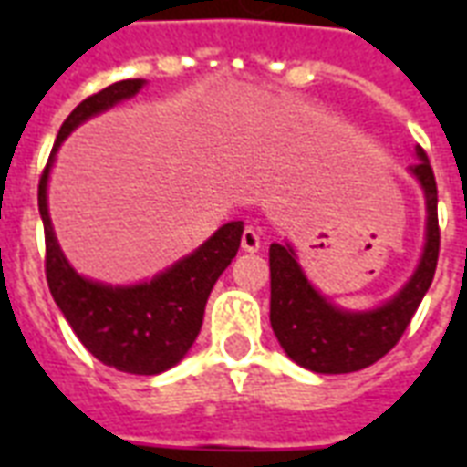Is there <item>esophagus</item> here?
I'll use <instances>...</instances> for the list:
<instances>
[{
  "instance_id": "34e87169",
  "label": "esophagus",
  "mask_w": 467,
  "mask_h": 467,
  "mask_svg": "<svg viewBox=\"0 0 467 467\" xmlns=\"http://www.w3.org/2000/svg\"><path fill=\"white\" fill-rule=\"evenodd\" d=\"M262 247V237L256 233L254 227H244V233H242V249L244 252H259Z\"/></svg>"
}]
</instances>
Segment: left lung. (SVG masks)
I'll list each match as a JSON object with an SVG mask.
<instances>
[{
    "instance_id": "obj_1",
    "label": "left lung",
    "mask_w": 467,
    "mask_h": 467,
    "mask_svg": "<svg viewBox=\"0 0 467 467\" xmlns=\"http://www.w3.org/2000/svg\"><path fill=\"white\" fill-rule=\"evenodd\" d=\"M420 161L410 167L427 196V242L412 278L388 303L368 312H348L319 296L300 269L291 244H271V327L278 344L293 361L315 373H354L383 358L434 281L439 262V213L436 179L427 152L417 148Z\"/></svg>"
}]
</instances>
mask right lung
Wrapping results in <instances>:
<instances>
[{
    "label": "right lung",
    "instance_id": "obj_1",
    "mask_svg": "<svg viewBox=\"0 0 467 467\" xmlns=\"http://www.w3.org/2000/svg\"><path fill=\"white\" fill-rule=\"evenodd\" d=\"M145 79H123L91 94L62 123L38 183L46 230V278L53 300L91 356L123 373L157 376L182 361L196 341L213 285L230 266L242 240V220L227 223L193 254L138 285H106L79 276L62 254L47 215V176L62 140L91 116L135 97Z\"/></svg>",
    "mask_w": 467,
    "mask_h": 467
}]
</instances>
